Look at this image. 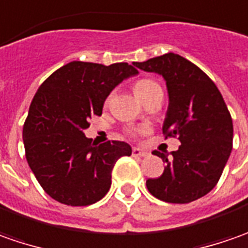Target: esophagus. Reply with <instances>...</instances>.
Wrapping results in <instances>:
<instances>
[{
    "mask_svg": "<svg viewBox=\"0 0 248 248\" xmlns=\"http://www.w3.org/2000/svg\"><path fill=\"white\" fill-rule=\"evenodd\" d=\"M133 155L134 156H141V158H145V156H148L150 154L147 152V151H144V150H141V148H133Z\"/></svg>",
    "mask_w": 248,
    "mask_h": 248,
    "instance_id": "34e87169",
    "label": "esophagus"
}]
</instances>
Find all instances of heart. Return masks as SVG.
I'll return each instance as SVG.
<instances>
[{
  "instance_id": "1",
  "label": "heart",
  "mask_w": 248,
  "mask_h": 248,
  "mask_svg": "<svg viewBox=\"0 0 248 248\" xmlns=\"http://www.w3.org/2000/svg\"><path fill=\"white\" fill-rule=\"evenodd\" d=\"M156 88H160L158 83L155 81H151V79H141L136 83V86H134V92H136V94L139 96L140 98H142L145 94H148L150 92H152L154 89H156Z\"/></svg>"
}]
</instances>
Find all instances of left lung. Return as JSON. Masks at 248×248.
<instances>
[{
	"instance_id": "8db88e82",
	"label": "left lung",
	"mask_w": 248,
	"mask_h": 248,
	"mask_svg": "<svg viewBox=\"0 0 248 248\" xmlns=\"http://www.w3.org/2000/svg\"><path fill=\"white\" fill-rule=\"evenodd\" d=\"M133 65L166 81L169 107L162 130L181 141L170 159L154 152L166 167L160 177L147 180L148 191L169 203H189L207 195L222 174L233 140L232 118L216 83L175 53Z\"/></svg>"
}]
</instances>
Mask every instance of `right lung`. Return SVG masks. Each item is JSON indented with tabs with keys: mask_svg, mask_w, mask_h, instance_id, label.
<instances>
[{
	"mask_svg": "<svg viewBox=\"0 0 248 248\" xmlns=\"http://www.w3.org/2000/svg\"><path fill=\"white\" fill-rule=\"evenodd\" d=\"M139 71L127 63L71 62L56 70L31 101L23 126L26 158L44 191L67 206H89L111 186L116 160L132 155L124 141L94 144L85 136L109 93Z\"/></svg>",
	"mask_w": 248,
	"mask_h": 248,
	"instance_id": "obj_1",
	"label": "right lung"
}]
</instances>
